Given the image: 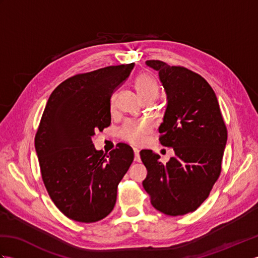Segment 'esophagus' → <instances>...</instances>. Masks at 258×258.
Masks as SVG:
<instances>
[{"instance_id": "34e87169", "label": "esophagus", "mask_w": 258, "mask_h": 258, "mask_svg": "<svg viewBox=\"0 0 258 258\" xmlns=\"http://www.w3.org/2000/svg\"><path fill=\"white\" fill-rule=\"evenodd\" d=\"M134 161L135 162H141V156H140V153L139 151L134 149Z\"/></svg>"}]
</instances>
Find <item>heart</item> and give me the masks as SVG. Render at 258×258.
I'll return each instance as SVG.
<instances>
[{
  "mask_svg": "<svg viewBox=\"0 0 258 258\" xmlns=\"http://www.w3.org/2000/svg\"><path fill=\"white\" fill-rule=\"evenodd\" d=\"M135 87L143 101H154L158 95V92H160L156 80L149 73H141L138 75L135 80ZM115 100H116V94H113L111 98L112 108L115 106ZM150 132L151 126L145 122H128L123 126L119 134L124 141L140 146L144 143L146 135Z\"/></svg>",
  "mask_w": 258,
  "mask_h": 258,
  "instance_id": "1",
  "label": "heart"
}]
</instances>
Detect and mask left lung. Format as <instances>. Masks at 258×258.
I'll return each mask as SVG.
<instances>
[{
	"label": "left lung",
	"mask_w": 258,
	"mask_h": 258,
	"mask_svg": "<svg viewBox=\"0 0 258 258\" xmlns=\"http://www.w3.org/2000/svg\"><path fill=\"white\" fill-rule=\"evenodd\" d=\"M158 72L167 96L161 124V144L175 156L166 164L150 150L141 151L147 169L144 189L157 211L177 216L194 212L204 202L221 174L227 142L217 97L211 85L191 71L146 61Z\"/></svg>",
	"instance_id": "1"
}]
</instances>
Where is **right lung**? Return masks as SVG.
Instances as JSON below:
<instances>
[{"label": "right lung", "instance_id": "1", "mask_svg": "<svg viewBox=\"0 0 258 258\" xmlns=\"http://www.w3.org/2000/svg\"><path fill=\"white\" fill-rule=\"evenodd\" d=\"M133 68L134 63L122 64L72 76L48 97L35 151L48 195L71 220L93 223L106 217L134 160L127 144L107 154L92 142L96 131L111 124V96Z\"/></svg>", "mask_w": 258, "mask_h": 258}]
</instances>
